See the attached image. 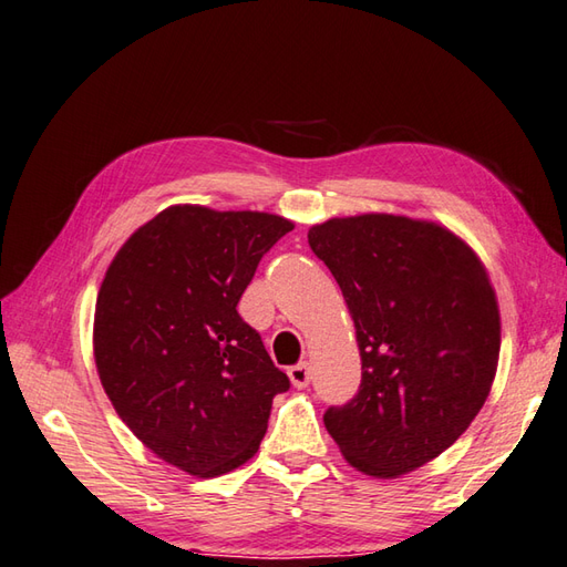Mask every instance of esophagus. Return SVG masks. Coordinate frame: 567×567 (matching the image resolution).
Returning a JSON list of instances; mask_svg holds the SVG:
<instances>
[{"instance_id":"1","label":"esophagus","mask_w":567,"mask_h":567,"mask_svg":"<svg viewBox=\"0 0 567 567\" xmlns=\"http://www.w3.org/2000/svg\"><path fill=\"white\" fill-rule=\"evenodd\" d=\"M288 379H291V383L296 388H308V383H310V363L308 361L296 363V367L288 369Z\"/></svg>"}]
</instances>
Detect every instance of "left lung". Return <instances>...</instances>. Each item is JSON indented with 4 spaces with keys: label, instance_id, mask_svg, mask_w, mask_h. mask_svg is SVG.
<instances>
[{
    "label": "left lung",
    "instance_id": "8db88e82",
    "mask_svg": "<svg viewBox=\"0 0 567 567\" xmlns=\"http://www.w3.org/2000/svg\"><path fill=\"white\" fill-rule=\"evenodd\" d=\"M310 249L354 320L361 385L324 412L351 468L393 481L456 442L499 361V308L475 249L442 223L393 213L330 218Z\"/></svg>",
    "mask_w": 567,
    "mask_h": 567
}]
</instances>
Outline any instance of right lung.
I'll return each mask as SVG.
<instances>
[{"label": "right lung", "mask_w": 567, "mask_h": 567, "mask_svg": "<svg viewBox=\"0 0 567 567\" xmlns=\"http://www.w3.org/2000/svg\"><path fill=\"white\" fill-rule=\"evenodd\" d=\"M291 230L274 213L177 204L109 264L94 310L99 379L128 430L188 475L255 456L274 395L291 385L237 312L259 259Z\"/></svg>", "instance_id": "add662e5"}]
</instances>
